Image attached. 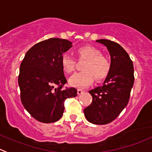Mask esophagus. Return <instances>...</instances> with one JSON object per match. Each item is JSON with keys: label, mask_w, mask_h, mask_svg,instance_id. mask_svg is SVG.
<instances>
[{"label": "esophagus", "mask_w": 152, "mask_h": 152, "mask_svg": "<svg viewBox=\"0 0 152 152\" xmlns=\"http://www.w3.org/2000/svg\"><path fill=\"white\" fill-rule=\"evenodd\" d=\"M84 92H85V90H81V89H78V90H77V93H78V95H81V94H82V93H83Z\"/></svg>", "instance_id": "esophagus-1"}]
</instances>
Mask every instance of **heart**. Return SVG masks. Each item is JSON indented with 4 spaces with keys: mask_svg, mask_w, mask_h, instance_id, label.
<instances>
[{
    "mask_svg": "<svg viewBox=\"0 0 152 152\" xmlns=\"http://www.w3.org/2000/svg\"><path fill=\"white\" fill-rule=\"evenodd\" d=\"M76 54L79 60L86 61L82 65L83 71L75 73L69 79V83L73 87H87L93 83L94 78L96 81H101L110 73V62L99 49L85 45L77 48ZM61 66L65 73L70 74L76 69V59L68 53H64L61 57Z\"/></svg>",
    "mask_w": 152,
    "mask_h": 152,
    "instance_id": "heart-1",
    "label": "heart"
}]
</instances>
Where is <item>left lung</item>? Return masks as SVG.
<instances>
[{
    "instance_id": "left-lung-1",
    "label": "left lung",
    "mask_w": 152,
    "mask_h": 152,
    "mask_svg": "<svg viewBox=\"0 0 152 152\" xmlns=\"http://www.w3.org/2000/svg\"><path fill=\"white\" fill-rule=\"evenodd\" d=\"M96 42L108 49L111 67L103 85L89 91L93 102L84 113L89 122L104 125L113 121L128 104L134 85V67L128 53L117 42L109 39Z\"/></svg>"
}]
</instances>
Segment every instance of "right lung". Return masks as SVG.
Masks as SVG:
<instances>
[{
  "label": "right lung",
  "mask_w": 152,
  "mask_h": 152,
  "mask_svg": "<svg viewBox=\"0 0 152 152\" xmlns=\"http://www.w3.org/2000/svg\"><path fill=\"white\" fill-rule=\"evenodd\" d=\"M71 44L59 38L45 39L31 48L21 62L18 76L21 102L38 121H57L63 115L65 99L77 96L74 87L63 88L67 79L61 57Z\"/></svg>",
  "instance_id": "1"
}]
</instances>
